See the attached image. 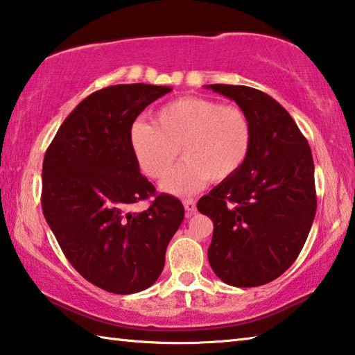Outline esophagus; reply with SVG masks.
Segmentation results:
<instances>
[{
  "mask_svg": "<svg viewBox=\"0 0 355 355\" xmlns=\"http://www.w3.org/2000/svg\"><path fill=\"white\" fill-rule=\"evenodd\" d=\"M183 206H184V209H186V216L188 217H191L192 214H194L196 212V200L194 198H186V200H183Z\"/></svg>",
  "mask_w": 355,
  "mask_h": 355,
  "instance_id": "1",
  "label": "esophagus"
}]
</instances>
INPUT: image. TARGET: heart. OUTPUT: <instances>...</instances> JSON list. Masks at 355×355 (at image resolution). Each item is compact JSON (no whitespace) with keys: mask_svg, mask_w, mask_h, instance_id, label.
Here are the masks:
<instances>
[{"mask_svg":"<svg viewBox=\"0 0 355 355\" xmlns=\"http://www.w3.org/2000/svg\"><path fill=\"white\" fill-rule=\"evenodd\" d=\"M130 146L147 177L163 178L178 157L184 159L161 189L175 196L197 192L209 182H223L241 171L251 147V125L239 107L186 96L159 108L155 124L135 121Z\"/></svg>","mask_w":355,"mask_h":355,"instance_id":"b5f03b06","label":"heart"}]
</instances>
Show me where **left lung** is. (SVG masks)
Segmentation results:
<instances>
[{
    "label": "left lung",
    "instance_id": "obj_1",
    "mask_svg": "<svg viewBox=\"0 0 355 355\" xmlns=\"http://www.w3.org/2000/svg\"><path fill=\"white\" fill-rule=\"evenodd\" d=\"M234 101L251 125L241 171L223 180L197 209L214 223L209 266L223 282L256 287L296 261L317 212L311 147L272 96L243 85H205Z\"/></svg>",
    "mask_w": 355,
    "mask_h": 355
}]
</instances>
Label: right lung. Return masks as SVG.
I'll return each instance as SVG.
<instances>
[{
    "label": "right lung",
    "mask_w": 355,
    "mask_h": 355,
    "mask_svg": "<svg viewBox=\"0 0 355 355\" xmlns=\"http://www.w3.org/2000/svg\"><path fill=\"white\" fill-rule=\"evenodd\" d=\"M171 87L122 83L94 92L63 121L43 159L42 208L57 242L83 278L107 292L150 287L183 222L178 198L159 194L146 211L133 202L155 195L130 146L138 114Z\"/></svg>",
    "instance_id": "1"
}]
</instances>
